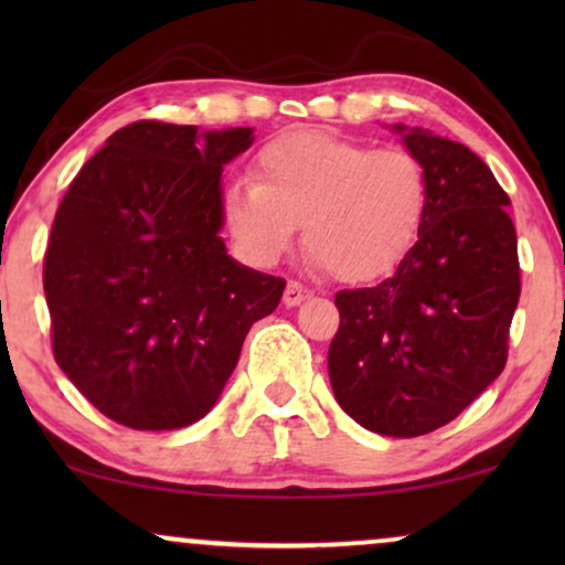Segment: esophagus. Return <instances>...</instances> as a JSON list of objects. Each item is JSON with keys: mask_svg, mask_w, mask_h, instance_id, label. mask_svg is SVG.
<instances>
[{"mask_svg": "<svg viewBox=\"0 0 565 565\" xmlns=\"http://www.w3.org/2000/svg\"><path fill=\"white\" fill-rule=\"evenodd\" d=\"M306 298H311V290L306 288V285H300L298 280H290L285 285V296H282V303L292 308V306H300Z\"/></svg>", "mask_w": 565, "mask_h": 565, "instance_id": "obj_1", "label": "esophagus"}]
</instances>
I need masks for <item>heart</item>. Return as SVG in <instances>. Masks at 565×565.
I'll return each mask as SVG.
<instances>
[{
	"instance_id": "1",
	"label": "heart",
	"mask_w": 565,
	"mask_h": 565,
	"mask_svg": "<svg viewBox=\"0 0 565 565\" xmlns=\"http://www.w3.org/2000/svg\"><path fill=\"white\" fill-rule=\"evenodd\" d=\"M254 180L223 190V221L246 257L273 262L303 246L339 282H373L414 249L429 207L427 169L412 151L327 130H288L252 161Z\"/></svg>"
}]
</instances>
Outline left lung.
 <instances>
[{
	"label": "left lung",
	"instance_id": "8db88e82",
	"mask_svg": "<svg viewBox=\"0 0 565 565\" xmlns=\"http://www.w3.org/2000/svg\"><path fill=\"white\" fill-rule=\"evenodd\" d=\"M396 128L427 169V218L396 273L334 296L329 381L365 429L419 437L501 375L522 282L509 195L491 169L458 141Z\"/></svg>",
	"mask_w": 565,
	"mask_h": 565
}]
</instances>
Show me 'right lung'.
<instances>
[{
    "label": "right lung",
    "mask_w": 565,
    "mask_h": 565,
    "mask_svg": "<svg viewBox=\"0 0 565 565\" xmlns=\"http://www.w3.org/2000/svg\"><path fill=\"white\" fill-rule=\"evenodd\" d=\"M252 134L136 120L61 200L43 262L53 358L122 427L203 419L280 303L282 277L238 265L218 236L223 164Z\"/></svg>",
    "instance_id": "right-lung-1"
}]
</instances>
